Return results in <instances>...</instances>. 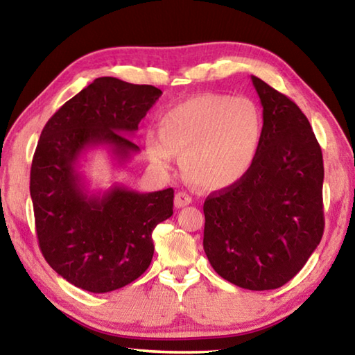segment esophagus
I'll use <instances>...</instances> for the list:
<instances>
[{
	"label": "esophagus",
	"mask_w": 355,
	"mask_h": 355,
	"mask_svg": "<svg viewBox=\"0 0 355 355\" xmlns=\"http://www.w3.org/2000/svg\"><path fill=\"white\" fill-rule=\"evenodd\" d=\"M191 202H192V197L186 191H180L175 194V207L177 208H183L186 205H189Z\"/></svg>",
	"instance_id": "obj_1"
}]
</instances>
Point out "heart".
Wrapping results in <instances>:
<instances>
[{
    "instance_id": "obj_1",
    "label": "heart",
    "mask_w": 355,
    "mask_h": 355,
    "mask_svg": "<svg viewBox=\"0 0 355 355\" xmlns=\"http://www.w3.org/2000/svg\"><path fill=\"white\" fill-rule=\"evenodd\" d=\"M158 133L146 135V150L159 171H171L173 153L200 188L220 189L250 171L263 137V114L249 98L202 94L161 114Z\"/></svg>"
}]
</instances>
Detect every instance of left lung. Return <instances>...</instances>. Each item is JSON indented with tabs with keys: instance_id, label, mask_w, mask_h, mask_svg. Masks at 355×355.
Wrapping results in <instances>:
<instances>
[{
	"instance_id": "obj_1",
	"label": "left lung",
	"mask_w": 355,
	"mask_h": 355,
	"mask_svg": "<svg viewBox=\"0 0 355 355\" xmlns=\"http://www.w3.org/2000/svg\"><path fill=\"white\" fill-rule=\"evenodd\" d=\"M263 137L250 171L203 203V249L222 279L245 290L290 282L324 232V164L309 119L260 78Z\"/></svg>"
}]
</instances>
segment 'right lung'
Returning <instances> with one entry per match:
<instances>
[{
	"label": "right lung",
	"instance_id": "1",
	"mask_svg": "<svg viewBox=\"0 0 355 355\" xmlns=\"http://www.w3.org/2000/svg\"><path fill=\"white\" fill-rule=\"evenodd\" d=\"M158 87L101 76L59 107L42 130L31 166L35 232L46 263L69 284L110 293L135 282L153 258L152 232L173 214V189L114 184L91 194L78 172L89 148L106 146L119 164L139 147L130 141L161 97Z\"/></svg>",
	"mask_w": 355,
	"mask_h": 355
}]
</instances>
